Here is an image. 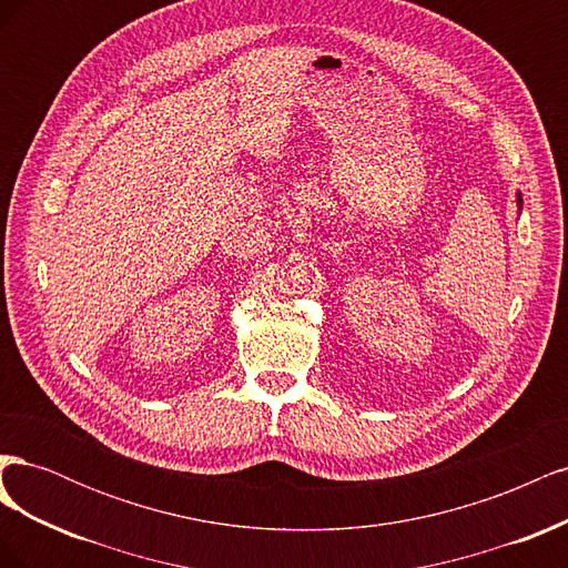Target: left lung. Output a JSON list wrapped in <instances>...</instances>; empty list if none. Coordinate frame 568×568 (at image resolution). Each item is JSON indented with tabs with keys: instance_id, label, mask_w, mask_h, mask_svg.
<instances>
[{
	"instance_id": "left-lung-1",
	"label": "left lung",
	"mask_w": 568,
	"mask_h": 568,
	"mask_svg": "<svg viewBox=\"0 0 568 568\" xmlns=\"http://www.w3.org/2000/svg\"><path fill=\"white\" fill-rule=\"evenodd\" d=\"M519 205H521V196H519Z\"/></svg>"
}]
</instances>
